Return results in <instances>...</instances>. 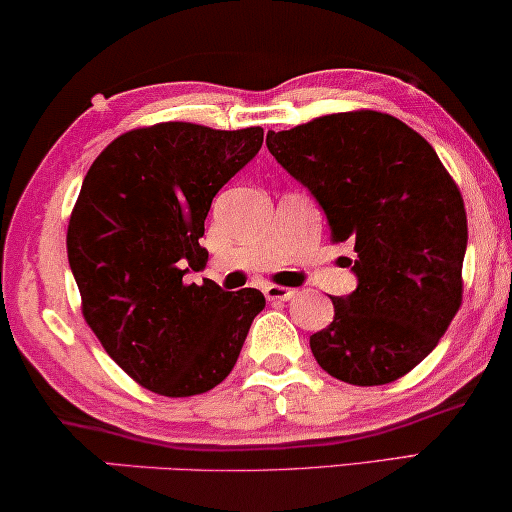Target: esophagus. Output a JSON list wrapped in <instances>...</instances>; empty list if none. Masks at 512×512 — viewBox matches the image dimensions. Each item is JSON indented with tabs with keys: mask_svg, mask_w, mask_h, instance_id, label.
Here are the masks:
<instances>
[{
	"mask_svg": "<svg viewBox=\"0 0 512 512\" xmlns=\"http://www.w3.org/2000/svg\"><path fill=\"white\" fill-rule=\"evenodd\" d=\"M265 296H268V300H291L293 296H296V289H286V286H265L263 289Z\"/></svg>",
	"mask_w": 512,
	"mask_h": 512,
	"instance_id": "1",
	"label": "esophagus"
}]
</instances>
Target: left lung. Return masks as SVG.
<instances>
[{
	"instance_id": "1",
	"label": "left lung",
	"mask_w": 512,
	"mask_h": 512,
	"mask_svg": "<svg viewBox=\"0 0 512 512\" xmlns=\"http://www.w3.org/2000/svg\"><path fill=\"white\" fill-rule=\"evenodd\" d=\"M268 151L324 209L331 240L349 242L356 289L310 335L314 359L342 382L373 387L433 352L461 305L466 209L438 153L380 111L268 130Z\"/></svg>"
}]
</instances>
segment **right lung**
<instances>
[{
    "label": "right lung",
    "mask_w": 512,
    "mask_h": 512,
    "mask_svg": "<svg viewBox=\"0 0 512 512\" xmlns=\"http://www.w3.org/2000/svg\"><path fill=\"white\" fill-rule=\"evenodd\" d=\"M263 128L158 123L114 139L81 184L67 258L83 317L107 354L160 396H195L228 377L265 307L258 289L184 284L202 270L214 195L256 156Z\"/></svg>",
    "instance_id": "add662e5"
}]
</instances>
